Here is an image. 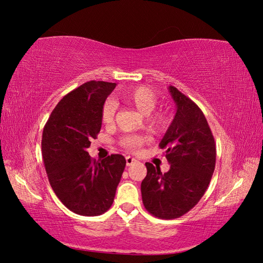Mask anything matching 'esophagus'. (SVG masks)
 I'll list each match as a JSON object with an SVG mask.
<instances>
[{
	"label": "esophagus",
	"instance_id": "esophagus-1",
	"mask_svg": "<svg viewBox=\"0 0 263 263\" xmlns=\"http://www.w3.org/2000/svg\"><path fill=\"white\" fill-rule=\"evenodd\" d=\"M138 162V160L137 159H135V158H133V157H130V156H128V157H126V164L127 165H132V164H134V163H137Z\"/></svg>",
	"mask_w": 263,
	"mask_h": 263
}]
</instances>
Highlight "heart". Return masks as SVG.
<instances>
[{
    "mask_svg": "<svg viewBox=\"0 0 263 263\" xmlns=\"http://www.w3.org/2000/svg\"><path fill=\"white\" fill-rule=\"evenodd\" d=\"M119 99L127 104L136 108L141 114H147L148 121L155 126H163L166 123V116L162 112H154L158 98L156 93L146 85L132 87L119 94ZM117 110V104L113 99H107L103 103L101 118L103 124L112 125L114 123ZM148 141L144 135H125L119 139V144L127 150L137 151Z\"/></svg>",
    "mask_w": 263,
    "mask_h": 263,
    "instance_id": "1",
    "label": "heart"
}]
</instances>
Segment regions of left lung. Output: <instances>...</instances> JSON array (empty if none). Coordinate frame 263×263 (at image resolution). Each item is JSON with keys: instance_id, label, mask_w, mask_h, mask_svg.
Wrapping results in <instances>:
<instances>
[{"instance_id": "1", "label": "left lung", "mask_w": 263, "mask_h": 263, "mask_svg": "<svg viewBox=\"0 0 263 263\" xmlns=\"http://www.w3.org/2000/svg\"><path fill=\"white\" fill-rule=\"evenodd\" d=\"M177 113L159 147L165 150L170 170L146 162L141 182L145 209L161 219L178 218L192 210L209 187L216 162V147L208 121L195 103L169 86Z\"/></svg>"}]
</instances>
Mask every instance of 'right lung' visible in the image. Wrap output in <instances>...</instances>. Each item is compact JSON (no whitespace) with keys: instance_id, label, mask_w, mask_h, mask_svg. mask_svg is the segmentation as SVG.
Returning a JSON list of instances; mask_svg holds the SVG:
<instances>
[{"instance_id":"obj_1","label":"right lung","mask_w":263,"mask_h":263,"mask_svg":"<svg viewBox=\"0 0 263 263\" xmlns=\"http://www.w3.org/2000/svg\"><path fill=\"white\" fill-rule=\"evenodd\" d=\"M116 83L89 81L65 95L47 121L42 139L45 169L54 194L71 212L99 216L113 204L126 160L95 161L87 148L101 130L103 103Z\"/></svg>"}]
</instances>
